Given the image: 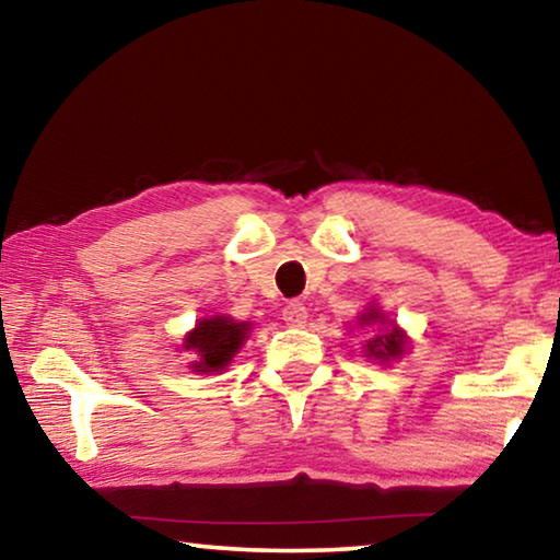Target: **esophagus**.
<instances>
[{
    "label": "esophagus",
    "instance_id": "obj_1",
    "mask_svg": "<svg viewBox=\"0 0 560 560\" xmlns=\"http://www.w3.org/2000/svg\"><path fill=\"white\" fill-rule=\"evenodd\" d=\"M281 316H283V320H287V326H306L308 311L301 301H291V303H287V306H283Z\"/></svg>",
    "mask_w": 560,
    "mask_h": 560
}]
</instances>
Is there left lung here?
I'll list each match as a JSON object with an SVG mask.
<instances>
[{"label":"left lung","mask_w":560,"mask_h":560,"mask_svg":"<svg viewBox=\"0 0 560 560\" xmlns=\"http://www.w3.org/2000/svg\"><path fill=\"white\" fill-rule=\"evenodd\" d=\"M358 328H375V334L368 336L363 343V355L368 360L387 365L390 360H400L405 353H410V336H407L393 318H387L377 303H368V306L360 311Z\"/></svg>","instance_id":"1"}]
</instances>
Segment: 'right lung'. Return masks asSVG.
<instances>
[{"instance_id":"right-lung-1","label":"right lung","mask_w":560,"mask_h":560,"mask_svg":"<svg viewBox=\"0 0 560 560\" xmlns=\"http://www.w3.org/2000/svg\"><path fill=\"white\" fill-rule=\"evenodd\" d=\"M249 330L252 324L234 320L226 314L200 318L183 338V348L195 358L189 360L187 368L197 375H214L226 371V365L242 350L244 340L249 338Z\"/></svg>"}]
</instances>
